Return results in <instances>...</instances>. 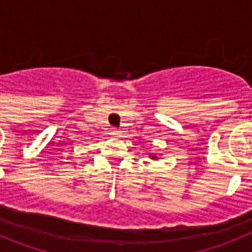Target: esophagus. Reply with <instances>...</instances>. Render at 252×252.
I'll return each mask as SVG.
<instances>
[{
  "label": "esophagus",
  "mask_w": 252,
  "mask_h": 252,
  "mask_svg": "<svg viewBox=\"0 0 252 252\" xmlns=\"http://www.w3.org/2000/svg\"><path fill=\"white\" fill-rule=\"evenodd\" d=\"M112 135H115V136H119L120 131L116 130V128H113V130H112Z\"/></svg>",
  "instance_id": "obj_1"
}]
</instances>
